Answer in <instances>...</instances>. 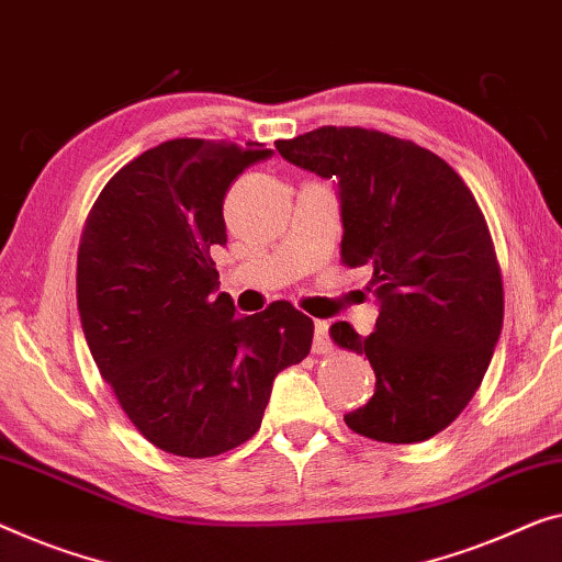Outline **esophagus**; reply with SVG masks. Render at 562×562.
Instances as JSON below:
<instances>
[{
	"label": "esophagus",
	"mask_w": 562,
	"mask_h": 562,
	"mask_svg": "<svg viewBox=\"0 0 562 562\" xmlns=\"http://www.w3.org/2000/svg\"><path fill=\"white\" fill-rule=\"evenodd\" d=\"M331 341H329V324L327 322H314V355H329Z\"/></svg>",
	"instance_id": "1"
}]
</instances>
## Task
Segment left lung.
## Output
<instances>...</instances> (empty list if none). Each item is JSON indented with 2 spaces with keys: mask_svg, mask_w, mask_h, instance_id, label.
I'll list each match as a JSON object with an SVG mask.
<instances>
[{
  "mask_svg": "<svg viewBox=\"0 0 562 562\" xmlns=\"http://www.w3.org/2000/svg\"><path fill=\"white\" fill-rule=\"evenodd\" d=\"M276 149L337 177L341 263L368 268L380 299L370 337L347 322L329 327L378 378L370 403L345 423L382 443L441 434L482 385L504 319L502 268L476 198L438 154L375 128L322 126Z\"/></svg>",
  "mask_w": 562,
  "mask_h": 562,
  "instance_id": "1",
  "label": "left lung"
}]
</instances>
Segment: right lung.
Here are the masks:
<instances>
[{
    "instance_id": "obj_1",
    "label": "right lung",
    "mask_w": 562,
    "mask_h": 562,
    "mask_svg": "<svg viewBox=\"0 0 562 562\" xmlns=\"http://www.w3.org/2000/svg\"><path fill=\"white\" fill-rule=\"evenodd\" d=\"M263 144L172 139L111 177L78 246V312L99 372L157 449L210 459L261 428L273 378L312 349L291 301L254 316L215 294L223 200Z\"/></svg>"
}]
</instances>
